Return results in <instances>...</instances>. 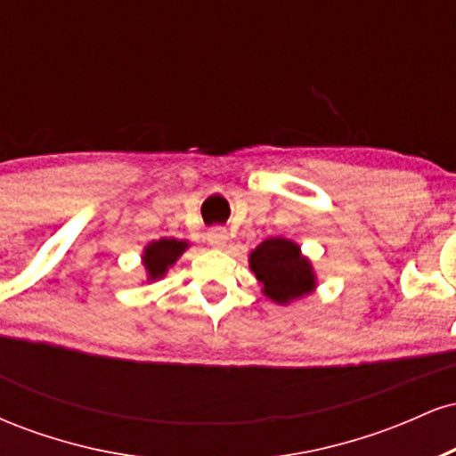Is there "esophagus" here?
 <instances>
[{
    "instance_id": "obj_1",
    "label": "esophagus",
    "mask_w": 456,
    "mask_h": 456,
    "mask_svg": "<svg viewBox=\"0 0 456 456\" xmlns=\"http://www.w3.org/2000/svg\"><path fill=\"white\" fill-rule=\"evenodd\" d=\"M208 240H210V244H214V246H224V244H227V240H229L227 229H221V227L212 229V232L208 233Z\"/></svg>"
}]
</instances>
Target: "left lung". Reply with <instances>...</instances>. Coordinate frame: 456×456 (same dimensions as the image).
<instances>
[{
    "label": "left lung",
    "instance_id": "8db88e82",
    "mask_svg": "<svg viewBox=\"0 0 456 456\" xmlns=\"http://www.w3.org/2000/svg\"><path fill=\"white\" fill-rule=\"evenodd\" d=\"M248 268L259 281L261 294L281 306L302 300L317 289V274L300 244L287 238H268L248 255Z\"/></svg>",
    "mask_w": 456,
    "mask_h": 456
}]
</instances>
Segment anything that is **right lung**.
Returning <instances> with one entry per match:
<instances>
[{"label": "right lung", "instance_id": "obj_1", "mask_svg": "<svg viewBox=\"0 0 456 456\" xmlns=\"http://www.w3.org/2000/svg\"><path fill=\"white\" fill-rule=\"evenodd\" d=\"M186 240H175V238H160L151 240L145 246L143 253H141V264L145 268V281L156 282L165 279L169 268H174L175 261L188 250Z\"/></svg>", "mask_w": 456, "mask_h": 456}]
</instances>
